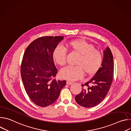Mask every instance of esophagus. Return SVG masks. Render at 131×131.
I'll return each mask as SVG.
<instances>
[{
  "label": "esophagus",
  "instance_id": "esophagus-1",
  "mask_svg": "<svg viewBox=\"0 0 131 131\" xmlns=\"http://www.w3.org/2000/svg\"><path fill=\"white\" fill-rule=\"evenodd\" d=\"M73 83L72 82H71V81H67L66 82V84H68V85H71Z\"/></svg>",
  "mask_w": 131,
  "mask_h": 131
}]
</instances>
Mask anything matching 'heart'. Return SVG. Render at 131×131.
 Returning <instances> with one entry per match:
<instances>
[{
    "instance_id": "1",
    "label": "heart",
    "mask_w": 131,
    "mask_h": 131,
    "mask_svg": "<svg viewBox=\"0 0 131 131\" xmlns=\"http://www.w3.org/2000/svg\"><path fill=\"white\" fill-rule=\"evenodd\" d=\"M67 49L79 54L75 66H66L61 69L60 75L63 79L69 81H76L81 79L83 72L89 76L95 74L101 68L103 63V55L92 45L84 40L76 39L66 44ZM53 57L55 62L63 66L66 62V50L58 47L54 50Z\"/></svg>"
}]
</instances>
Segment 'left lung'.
<instances>
[{
    "label": "left lung",
    "instance_id": "left-lung-1",
    "mask_svg": "<svg viewBox=\"0 0 131 131\" xmlns=\"http://www.w3.org/2000/svg\"><path fill=\"white\" fill-rule=\"evenodd\" d=\"M102 67L93 77L84 84L82 91L75 96L76 102L85 108L93 107L99 105L106 96L113 78L114 59L110 48L104 51ZM89 84L91 85L90 86Z\"/></svg>",
    "mask_w": 131,
    "mask_h": 131
}]
</instances>
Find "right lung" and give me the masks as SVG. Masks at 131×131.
<instances>
[{
    "label": "right lung",
    "mask_w": 131,
    "mask_h": 131,
    "mask_svg": "<svg viewBox=\"0 0 131 131\" xmlns=\"http://www.w3.org/2000/svg\"><path fill=\"white\" fill-rule=\"evenodd\" d=\"M63 36H45L31 42L23 57L21 74L27 94L36 105L44 107L59 98L65 80H57L58 69L53 54Z\"/></svg>",
    "instance_id": "right-lung-1"
}]
</instances>
